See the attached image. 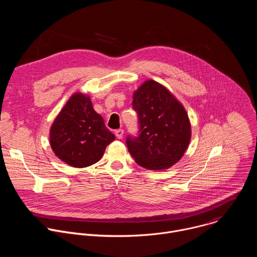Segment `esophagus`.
I'll use <instances>...</instances> for the list:
<instances>
[{
	"label": "esophagus",
	"instance_id": "esophagus-1",
	"mask_svg": "<svg viewBox=\"0 0 257 257\" xmlns=\"http://www.w3.org/2000/svg\"><path fill=\"white\" fill-rule=\"evenodd\" d=\"M115 135L118 139H121L123 138V135H124V130L123 129H118L115 131Z\"/></svg>",
	"mask_w": 257,
	"mask_h": 257
}]
</instances>
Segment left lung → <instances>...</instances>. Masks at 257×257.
Returning a JSON list of instances; mask_svg holds the SVG:
<instances>
[{"mask_svg": "<svg viewBox=\"0 0 257 257\" xmlns=\"http://www.w3.org/2000/svg\"><path fill=\"white\" fill-rule=\"evenodd\" d=\"M139 135L128 136L127 148L135 162L148 170L174 166L184 156L191 138V125L183 104L161 83L146 80L133 93Z\"/></svg>", "mask_w": 257, "mask_h": 257, "instance_id": "obj_1", "label": "left lung"}]
</instances>
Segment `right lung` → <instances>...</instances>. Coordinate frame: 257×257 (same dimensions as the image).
I'll use <instances>...</instances> for the list:
<instances>
[{
    "label": "right lung",
    "mask_w": 257,
    "mask_h": 257,
    "mask_svg": "<svg viewBox=\"0 0 257 257\" xmlns=\"http://www.w3.org/2000/svg\"><path fill=\"white\" fill-rule=\"evenodd\" d=\"M115 140L92 106L89 95L72 94L50 130V143L55 155L67 165L85 168L97 163L106 146Z\"/></svg>",
    "instance_id": "obj_1"
}]
</instances>
